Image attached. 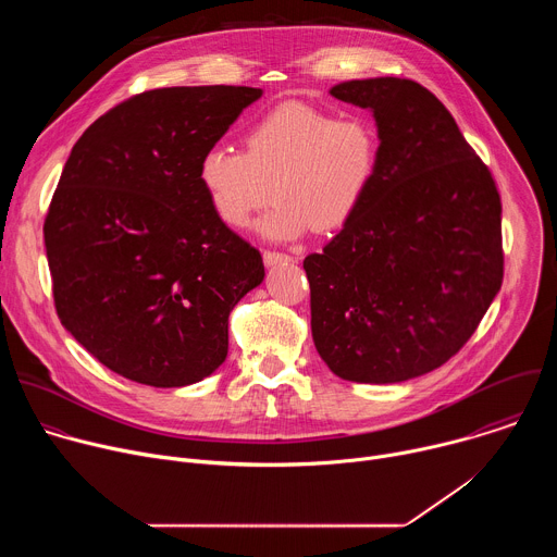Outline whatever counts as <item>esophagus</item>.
<instances>
[{
  "label": "esophagus",
  "mask_w": 557,
  "mask_h": 557,
  "mask_svg": "<svg viewBox=\"0 0 557 557\" xmlns=\"http://www.w3.org/2000/svg\"><path fill=\"white\" fill-rule=\"evenodd\" d=\"M262 258H264V264L267 267H273V264H286V262H293V258L288 256V253H282V251H264L262 253Z\"/></svg>",
  "instance_id": "1"
}]
</instances>
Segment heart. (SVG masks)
Returning <instances> with one entry per match:
<instances>
[{"label":"heart","mask_w":557,"mask_h":557,"mask_svg":"<svg viewBox=\"0 0 557 557\" xmlns=\"http://www.w3.org/2000/svg\"><path fill=\"white\" fill-rule=\"evenodd\" d=\"M381 134L366 114L286 101L267 112L245 136V151L213 145L198 161V183L215 218L243 228L269 200L260 222L273 240L308 228H342L363 205L379 170Z\"/></svg>","instance_id":"1"}]
</instances>
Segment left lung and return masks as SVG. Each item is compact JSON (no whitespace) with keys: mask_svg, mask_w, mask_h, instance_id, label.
<instances>
[{"mask_svg":"<svg viewBox=\"0 0 557 557\" xmlns=\"http://www.w3.org/2000/svg\"><path fill=\"white\" fill-rule=\"evenodd\" d=\"M331 95L372 110L381 158L359 211L304 260L312 339L337 376L399 383L449 361L498 295L500 194L421 84L379 76Z\"/></svg>","mask_w":557,"mask_h":557,"instance_id":"8db88e82","label":"left lung"}]
</instances>
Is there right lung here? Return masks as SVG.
Segmentation results:
<instances>
[{"instance_id": "obj_1", "label": "right lung", "mask_w": 557, "mask_h": 557, "mask_svg": "<svg viewBox=\"0 0 557 557\" xmlns=\"http://www.w3.org/2000/svg\"><path fill=\"white\" fill-rule=\"evenodd\" d=\"M260 97L147 90L74 143L44 222L52 297L65 331L112 372L181 387L226 359L228 312L264 264L211 211L198 161Z\"/></svg>"}]
</instances>
